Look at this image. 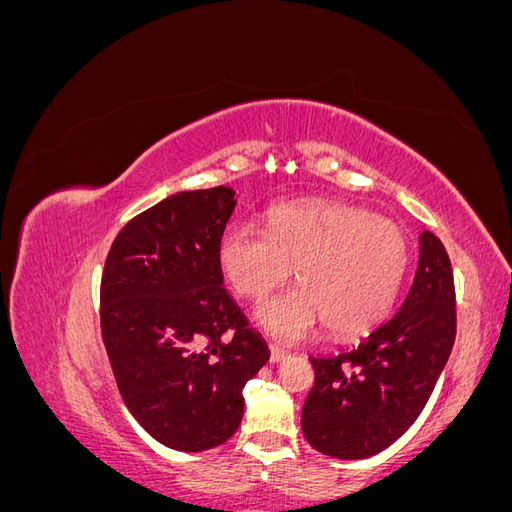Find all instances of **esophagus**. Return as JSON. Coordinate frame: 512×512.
<instances>
[{"label": "esophagus", "instance_id": "obj_1", "mask_svg": "<svg viewBox=\"0 0 512 512\" xmlns=\"http://www.w3.org/2000/svg\"><path fill=\"white\" fill-rule=\"evenodd\" d=\"M286 356H288V352L282 346H275V344L269 346V359H271V363H280L282 359H286Z\"/></svg>", "mask_w": 512, "mask_h": 512}]
</instances>
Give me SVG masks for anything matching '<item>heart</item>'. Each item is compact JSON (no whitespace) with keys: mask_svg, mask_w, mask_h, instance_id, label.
Instances as JSON below:
<instances>
[{"mask_svg":"<svg viewBox=\"0 0 512 512\" xmlns=\"http://www.w3.org/2000/svg\"><path fill=\"white\" fill-rule=\"evenodd\" d=\"M218 258L232 290L252 301L284 284L292 267L301 288L258 309V322L284 342L314 333L335 337L371 331L389 316L408 271V239L389 218L363 207L307 200L275 205L267 230L228 226Z\"/></svg>","mask_w":512,"mask_h":512,"instance_id":"obj_1","label":"heart"}]
</instances>
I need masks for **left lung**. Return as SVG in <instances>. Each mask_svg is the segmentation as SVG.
Listing matches in <instances>:
<instances>
[{
	"label": "left lung",
	"instance_id": "obj_1",
	"mask_svg": "<svg viewBox=\"0 0 512 512\" xmlns=\"http://www.w3.org/2000/svg\"><path fill=\"white\" fill-rule=\"evenodd\" d=\"M457 333L453 267L425 230L408 297L354 350L309 356L314 386L301 414L305 440L337 459L371 457L404 436L423 412Z\"/></svg>",
	"mask_w": 512,
	"mask_h": 512
}]
</instances>
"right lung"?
Listing matches in <instances>:
<instances>
[{
	"mask_svg": "<svg viewBox=\"0 0 512 512\" xmlns=\"http://www.w3.org/2000/svg\"><path fill=\"white\" fill-rule=\"evenodd\" d=\"M235 205L224 185L168 196L119 230L104 262L100 329L117 389L175 451L226 442L245 382L269 361L222 288L218 245Z\"/></svg>",
	"mask_w": 512,
	"mask_h": 512,
	"instance_id": "right-lung-1",
	"label": "right lung"
}]
</instances>
